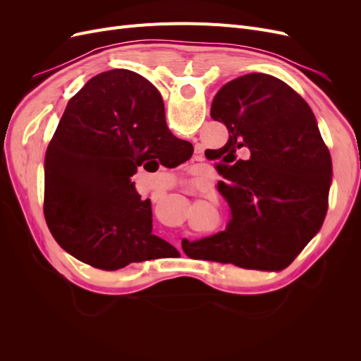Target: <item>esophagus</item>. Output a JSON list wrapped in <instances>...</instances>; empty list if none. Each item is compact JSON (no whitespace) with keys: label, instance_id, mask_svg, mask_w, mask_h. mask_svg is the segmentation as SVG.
I'll return each instance as SVG.
<instances>
[{"label":"esophagus","instance_id":"1","mask_svg":"<svg viewBox=\"0 0 361 361\" xmlns=\"http://www.w3.org/2000/svg\"><path fill=\"white\" fill-rule=\"evenodd\" d=\"M203 155H202V149H197V150H195V157H194V159L195 161H202L203 158H202Z\"/></svg>","mask_w":361,"mask_h":361}]
</instances>
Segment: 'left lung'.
Here are the masks:
<instances>
[{"label":"left lung","mask_w":361,"mask_h":361,"mask_svg":"<svg viewBox=\"0 0 361 361\" xmlns=\"http://www.w3.org/2000/svg\"><path fill=\"white\" fill-rule=\"evenodd\" d=\"M211 117L228 130L216 169L232 220L212 236L182 239V250L191 259L245 269L289 267L319 232L329 207L331 158L314 114L286 82L248 73L218 90Z\"/></svg>","instance_id":"obj_1"}]
</instances>
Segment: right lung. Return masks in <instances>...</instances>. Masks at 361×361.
Instances as JSON below:
<instances>
[{
    "mask_svg": "<svg viewBox=\"0 0 361 361\" xmlns=\"http://www.w3.org/2000/svg\"><path fill=\"white\" fill-rule=\"evenodd\" d=\"M190 145L170 133L162 97L143 76L126 69L93 76L47 149L43 212L52 236L105 271L179 255L152 235L150 200H141L130 176L146 159L179 166Z\"/></svg>",
    "mask_w": 361,
    "mask_h": 361,
    "instance_id": "add662e5",
    "label": "right lung"
}]
</instances>
